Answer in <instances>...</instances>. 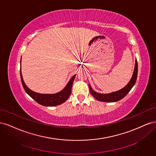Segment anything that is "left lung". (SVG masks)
<instances>
[{
    "label": "left lung",
    "mask_w": 156,
    "mask_h": 156,
    "mask_svg": "<svg viewBox=\"0 0 156 156\" xmlns=\"http://www.w3.org/2000/svg\"><path fill=\"white\" fill-rule=\"evenodd\" d=\"M137 73H138V64L136 59L135 60V65L133 71V76H132L129 82L127 83L126 86H125L123 88L120 89V90L111 92L109 94H100L94 91L91 86L88 84L90 91L94 98H95L97 100L104 101V102H115L119 100H122V98H124L128 92L131 90V89L133 88L137 78Z\"/></svg>",
    "instance_id": "1"
}]
</instances>
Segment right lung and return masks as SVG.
Returning <instances> with one entry per match:
<instances>
[{
    "label": "right lung",
    "instance_id": "add662e5",
    "mask_svg": "<svg viewBox=\"0 0 156 156\" xmlns=\"http://www.w3.org/2000/svg\"><path fill=\"white\" fill-rule=\"evenodd\" d=\"M20 75H21V83L23 84V87L24 88L25 92L29 94V95L37 102L39 104L47 106V107H53L58 105L60 104H62L64 102L66 101L68 98L69 97L71 92H72V84L74 81V79L75 78V75L71 78L67 84V85L65 87V88L61 90L60 92L53 94H39L35 92L34 91L31 90L27 87L24 81H23L21 71L20 69Z\"/></svg>",
    "mask_w": 156,
    "mask_h": 156
}]
</instances>
